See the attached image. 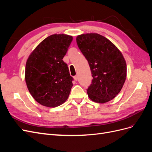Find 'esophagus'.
Segmentation results:
<instances>
[{
	"label": "esophagus",
	"instance_id": "obj_1",
	"mask_svg": "<svg viewBox=\"0 0 152 152\" xmlns=\"http://www.w3.org/2000/svg\"><path fill=\"white\" fill-rule=\"evenodd\" d=\"M73 79H74V80H78V76L77 75H75V76H74V77H73Z\"/></svg>",
	"mask_w": 152,
	"mask_h": 152
}]
</instances>
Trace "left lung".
Here are the masks:
<instances>
[{"label": "left lung", "mask_w": 152, "mask_h": 152, "mask_svg": "<svg viewBox=\"0 0 152 152\" xmlns=\"http://www.w3.org/2000/svg\"><path fill=\"white\" fill-rule=\"evenodd\" d=\"M77 45L89 63L93 77L87 89L93 102L104 103L120 93L127 75V65L122 53L111 41L98 34L78 35Z\"/></svg>", "instance_id": "left-lung-1"}]
</instances>
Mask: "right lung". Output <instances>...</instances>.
Wrapping results in <instances>:
<instances>
[{
	"label": "right lung",
	"mask_w": 152,
	"mask_h": 152,
	"mask_svg": "<svg viewBox=\"0 0 152 152\" xmlns=\"http://www.w3.org/2000/svg\"><path fill=\"white\" fill-rule=\"evenodd\" d=\"M73 40L66 34L51 35L31 52L25 67V81L37 102L47 107L65 103L73 86L67 64L63 58Z\"/></svg>",
	"instance_id": "1"
}]
</instances>
